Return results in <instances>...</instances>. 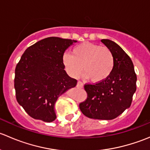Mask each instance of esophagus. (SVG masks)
Returning <instances> with one entry per match:
<instances>
[{
    "instance_id": "obj_1",
    "label": "esophagus",
    "mask_w": 150,
    "mask_h": 150,
    "mask_svg": "<svg viewBox=\"0 0 150 150\" xmlns=\"http://www.w3.org/2000/svg\"><path fill=\"white\" fill-rule=\"evenodd\" d=\"M77 87H78V88H83V83L81 81H78V83H77Z\"/></svg>"
}]
</instances>
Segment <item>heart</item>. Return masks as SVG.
I'll use <instances>...</instances> for the list:
<instances>
[{
	"label": "heart",
	"mask_w": 150,
	"mask_h": 150,
	"mask_svg": "<svg viewBox=\"0 0 150 150\" xmlns=\"http://www.w3.org/2000/svg\"><path fill=\"white\" fill-rule=\"evenodd\" d=\"M62 60L71 76L78 78L83 69L84 78L93 83L107 80L115 67L114 56L110 48L89 42L74 47L72 54H64Z\"/></svg>",
	"instance_id": "obj_1"
}]
</instances>
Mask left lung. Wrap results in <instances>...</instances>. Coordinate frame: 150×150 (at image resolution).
<instances>
[{
	"label": "left lung",
	"mask_w": 150,
	"mask_h": 150,
	"mask_svg": "<svg viewBox=\"0 0 150 150\" xmlns=\"http://www.w3.org/2000/svg\"><path fill=\"white\" fill-rule=\"evenodd\" d=\"M101 41L112 52L114 69L103 82L84 85L87 99L79 108L89 118L112 120L131 106L137 78L131 58L121 47L108 39Z\"/></svg>",
	"instance_id": "left-lung-1"
}]
</instances>
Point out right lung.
Returning <instances> with one entry per match:
<instances>
[{
	"label": "right lung",
	"instance_id": "obj_1",
	"mask_svg": "<svg viewBox=\"0 0 150 150\" xmlns=\"http://www.w3.org/2000/svg\"><path fill=\"white\" fill-rule=\"evenodd\" d=\"M77 40L49 37L28 47L15 69L16 98L27 113L36 120L56 119L54 104L77 80L64 70L63 55Z\"/></svg>",
	"mask_w": 150,
	"mask_h": 150
}]
</instances>
